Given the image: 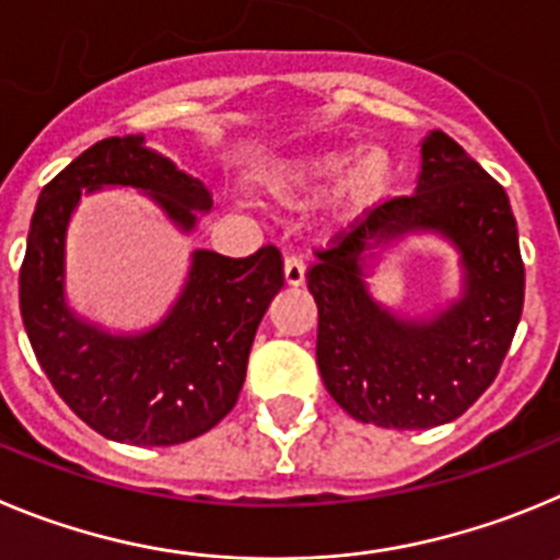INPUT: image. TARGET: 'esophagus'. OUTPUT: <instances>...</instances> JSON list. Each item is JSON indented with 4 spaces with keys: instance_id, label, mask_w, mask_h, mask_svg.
<instances>
[{
    "instance_id": "34e87169",
    "label": "esophagus",
    "mask_w": 560,
    "mask_h": 560,
    "mask_svg": "<svg viewBox=\"0 0 560 560\" xmlns=\"http://www.w3.org/2000/svg\"><path fill=\"white\" fill-rule=\"evenodd\" d=\"M284 284L301 287L304 284V261L299 256H287L284 259Z\"/></svg>"
}]
</instances>
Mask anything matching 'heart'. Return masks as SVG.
<instances>
[{"mask_svg": "<svg viewBox=\"0 0 560 560\" xmlns=\"http://www.w3.org/2000/svg\"><path fill=\"white\" fill-rule=\"evenodd\" d=\"M351 160V150L329 148L317 153L299 155L284 161L273 173V192L284 200H301L317 195L320 189L340 178L335 189V206L340 218H357L362 211L374 209L390 189L393 164L382 148H368Z\"/></svg>", "mask_w": 560, "mask_h": 560, "instance_id": "heart-1", "label": "heart"}]
</instances>
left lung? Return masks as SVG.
I'll return each mask as SVG.
<instances>
[{
    "label": "left lung",
    "mask_w": 560,
    "mask_h": 560,
    "mask_svg": "<svg viewBox=\"0 0 560 560\" xmlns=\"http://www.w3.org/2000/svg\"><path fill=\"white\" fill-rule=\"evenodd\" d=\"M432 230L462 254V299L430 322L376 305L366 250ZM306 287L317 304V368L331 399L362 424H446L497 380L525 304V265L505 189L443 130L421 142L416 195L390 198L315 250Z\"/></svg>",
    "instance_id": "8db88e82"
}]
</instances>
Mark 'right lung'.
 Returning <instances> with one entry per match:
<instances>
[{
  "label": "right lung",
  "mask_w": 560,
  "mask_h": 560,
  "mask_svg": "<svg viewBox=\"0 0 560 560\" xmlns=\"http://www.w3.org/2000/svg\"><path fill=\"white\" fill-rule=\"evenodd\" d=\"M103 186L148 192L180 231L211 209L198 178L110 136L80 153L42 189L19 273V306L35 360L58 396L100 435L133 446H175L220 424L240 399L259 320L284 287L273 245L245 259L195 250L173 310L142 335H110L80 320L63 299L67 225L80 195Z\"/></svg>",
  "instance_id": "right-lung-1"
}]
</instances>
